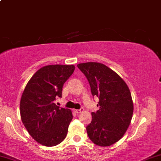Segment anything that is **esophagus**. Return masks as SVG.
Listing matches in <instances>:
<instances>
[{"label": "esophagus", "instance_id": "34e87169", "mask_svg": "<svg viewBox=\"0 0 161 161\" xmlns=\"http://www.w3.org/2000/svg\"><path fill=\"white\" fill-rule=\"evenodd\" d=\"M73 111H74L75 113H80L81 112L83 111V109H73Z\"/></svg>", "mask_w": 161, "mask_h": 161}]
</instances>
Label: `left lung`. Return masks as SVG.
<instances>
[{
  "label": "left lung",
  "mask_w": 161,
  "mask_h": 161,
  "mask_svg": "<svg viewBox=\"0 0 161 161\" xmlns=\"http://www.w3.org/2000/svg\"><path fill=\"white\" fill-rule=\"evenodd\" d=\"M77 67L88 79L92 95L99 97L100 109L92 112V121L86 127L88 137L99 146H112L122 138L132 119L130 89L119 74L103 64L86 62Z\"/></svg>",
  "instance_id": "left-lung-1"
}]
</instances>
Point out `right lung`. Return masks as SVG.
I'll use <instances>...</instances> for the list:
<instances>
[{
	"instance_id": "1",
	"label": "right lung",
	"mask_w": 161,
	"mask_h": 161,
	"mask_svg": "<svg viewBox=\"0 0 161 161\" xmlns=\"http://www.w3.org/2000/svg\"><path fill=\"white\" fill-rule=\"evenodd\" d=\"M74 65L44 66L27 83L20 100V115L29 134L40 144L55 146L65 139L72 111L54 103L61 97L63 85L73 74Z\"/></svg>"
}]
</instances>
